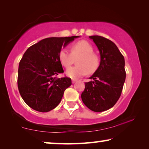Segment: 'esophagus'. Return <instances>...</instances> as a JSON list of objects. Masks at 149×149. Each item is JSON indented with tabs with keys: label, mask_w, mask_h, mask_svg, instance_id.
I'll return each mask as SVG.
<instances>
[{
	"label": "esophagus",
	"mask_w": 149,
	"mask_h": 149,
	"mask_svg": "<svg viewBox=\"0 0 149 149\" xmlns=\"http://www.w3.org/2000/svg\"><path fill=\"white\" fill-rule=\"evenodd\" d=\"M77 81V80L76 79H72V84H75V82Z\"/></svg>",
	"instance_id": "1"
}]
</instances>
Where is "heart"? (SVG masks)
Wrapping results in <instances>:
<instances>
[{
	"instance_id": "1",
	"label": "heart",
	"mask_w": 149,
	"mask_h": 149,
	"mask_svg": "<svg viewBox=\"0 0 149 149\" xmlns=\"http://www.w3.org/2000/svg\"><path fill=\"white\" fill-rule=\"evenodd\" d=\"M94 49L91 45L86 41H80L71 47V52L62 49L59 53V60L63 66L69 68L75 59L77 60V66L72 67L65 72V75L72 79H77L86 75L88 72L93 74L99 66V57L93 52Z\"/></svg>"
}]
</instances>
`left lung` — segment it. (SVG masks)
I'll return each mask as SVG.
<instances>
[{"label": "left lung", "mask_w": 149, "mask_h": 149, "mask_svg": "<svg viewBox=\"0 0 149 149\" xmlns=\"http://www.w3.org/2000/svg\"><path fill=\"white\" fill-rule=\"evenodd\" d=\"M99 50L100 62L90 79L85 83L81 94L83 102L96 112H103L114 106L119 99L125 80V60L116 45L104 37L90 36Z\"/></svg>", "instance_id": "obj_1"}]
</instances>
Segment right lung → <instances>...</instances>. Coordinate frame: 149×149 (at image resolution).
Listing matches in <instances>:
<instances>
[{
	"mask_svg": "<svg viewBox=\"0 0 149 149\" xmlns=\"http://www.w3.org/2000/svg\"><path fill=\"white\" fill-rule=\"evenodd\" d=\"M79 37H49L27 49L19 64L17 87L29 107L47 112L59 104L64 91L72 85L69 77H54L64 72L59 53L62 47Z\"/></svg>",
	"mask_w": 149,
	"mask_h": 149,
	"instance_id": "obj_1",
	"label": "right lung"
}]
</instances>
